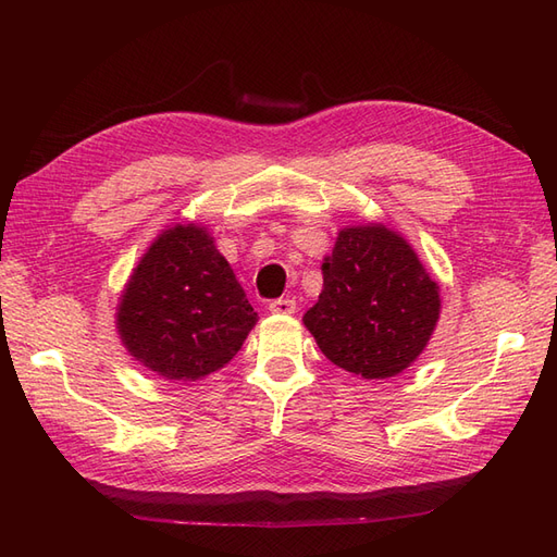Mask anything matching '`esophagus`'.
<instances>
[{
    "label": "esophagus",
    "mask_w": 557,
    "mask_h": 557,
    "mask_svg": "<svg viewBox=\"0 0 557 557\" xmlns=\"http://www.w3.org/2000/svg\"><path fill=\"white\" fill-rule=\"evenodd\" d=\"M295 309H297V305H295V299H290V297H278V299L269 301V311H272V313L288 315V313H295Z\"/></svg>",
    "instance_id": "esophagus-1"
}]
</instances>
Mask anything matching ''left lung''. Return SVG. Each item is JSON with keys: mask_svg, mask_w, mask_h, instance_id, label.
<instances>
[{"mask_svg": "<svg viewBox=\"0 0 557 557\" xmlns=\"http://www.w3.org/2000/svg\"><path fill=\"white\" fill-rule=\"evenodd\" d=\"M440 285L385 225L344 227L323 262V293L305 325L325 358L362 379L404 372L440 320Z\"/></svg>", "mask_w": 557, "mask_h": 557, "instance_id": "1", "label": "left lung"}]
</instances>
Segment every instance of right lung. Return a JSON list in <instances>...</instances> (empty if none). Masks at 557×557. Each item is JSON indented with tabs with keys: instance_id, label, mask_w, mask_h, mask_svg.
Listing matches in <instances>:
<instances>
[{
	"instance_id": "add662e5",
	"label": "right lung",
	"mask_w": 557,
	"mask_h": 557,
	"mask_svg": "<svg viewBox=\"0 0 557 557\" xmlns=\"http://www.w3.org/2000/svg\"><path fill=\"white\" fill-rule=\"evenodd\" d=\"M258 313L207 227L162 232L134 269L117 334L134 360L166 381H197L225 367Z\"/></svg>"
}]
</instances>
